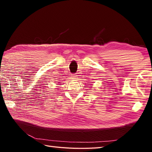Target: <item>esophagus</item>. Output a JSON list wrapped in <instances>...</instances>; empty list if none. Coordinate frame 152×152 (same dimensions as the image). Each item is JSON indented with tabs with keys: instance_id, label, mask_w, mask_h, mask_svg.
<instances>
[{
	"instance_id": "esophagus-1",
	"label": "esophagus",
	"mask_w": 152,
	"mask_h": 152,
	"mask_svg": "<svg viewBox=\"0 0 152 152\" xmlns=\"http://www.w3.org/2000/svg\"><path fill=\"white\" fill-rule=\"evenodd\" d=\"M77 76H78L76 75V74H72V78H73V79H76Z\"/></svg>"
}]
</instances>
